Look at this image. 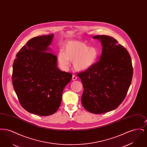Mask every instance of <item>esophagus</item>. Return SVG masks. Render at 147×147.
<instances>
[{
    "mask_svg": "<svg viewBox=\"0 0 147 147\" xmlns=\"http://www.w3.org/2000/svg\"><path fill=\"white\" fill-rule=\"evenodd\" d=\"M77 79V77L76 76H75V75H73V76H72V80H76Z\"/></svg>",
    "mask_w": 147,
    "mask_h": 147,
    "instance_id": "obj_1",
    "label": "esophagus"
}]
</instances>
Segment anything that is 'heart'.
<instances>
[{
	"label": "heart",
	"mask_w": 147,
	"mask_h": 147,
	"mask_svg": "<svg viewBox=\"0 0 147 147\" xmlns=\"http://www.w3.org/2000/svg\"><path fill=\"white\" fill-rule=\"evenodd\" d=\"M99 55L98 49L89 47L83 42L70 41L64 46L63 52L58 54V61L63 67L69 64V60L73 61L74 68L78 71H84L90 68Z\"/></svg>",
	"instance_id": "heart-1"
}]
</instances>
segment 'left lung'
<instances>
[{"mask_svg": "<svg viewBox=\"0 0 147 147\" xmlns=\"http://www.w3.org/2000/svg\"><path fill=\"white\" fill-rule=\"evenodd\" d=\"M93 38L102 44L100 60L77 75L84 87L83 106L89 112L101 114L115 110L123 102L131 84L133 67L128 51L115 38L107 35Z\"/></svg>", "mask_w": 147, "mask_h": 147, "instance_id": "1", "label": "left lung"}]
</instances>
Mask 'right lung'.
Listing matches in <instances>:
<instances>
[{
	"label": "right lung",
	"mask_w": 147,
	"mask_h": 147,
	"mask_svg": "<svg viewBox=\"0 0 147 147\" xmlns=\"http://www.w3.org/2000/svg\"><path fill=\"white\" fill-rule=\"evenodd\" d=\"M53 35L30 39L16 55L13 66L14 90L27 111L46 116L59 107L65 86L72 74L59 70L57 57L49 52Z\"/></svg>",
	"instance_id": "add662e5"
}]
</instances>
